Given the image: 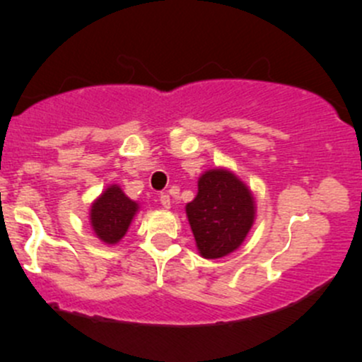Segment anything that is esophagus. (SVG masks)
<instances>
[{
    "label": "esophagus",
    "mask_w": 362,
    "mask_h": 362,
    "mask_svg": "<svg viewBox=\"0 0 362 362\" xmlns=\"http://www.w3.org/2000/svg\"><path fill=\"white\" fill-rule=\"evenodd\" d=\"M160 202H161V206L165 207V209H170V206H172V202H170V195H168V194H161V195H160Z\"/></svg>",
    "instance_id": "esophagus-1"
}]
</instances>
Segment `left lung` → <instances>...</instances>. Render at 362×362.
Masks as SVG:
<instances>
[{"label":"left lung","mask_w":362,"mask_h":362,"mask_svg":"<svg viewBox=\"0 0 362 362\" xmlns=\"http://www.w3.org/2000/svg\"><path fill=\"white\" fill-rule=\"evenodd\" d=\"M185 213L199 253L204 259H221L247 238L255 219V201L233 172L214 168L199 178L197 195Z\"/></svg>","instance_id":"left-lung-1"}]
</instances>
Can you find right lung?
<instances>
[{"label":"right lung","instance_id":"add662e5","mask_svg":"<svg viewBox=\"0 0 362 362\" xmlns=\"http://www.w3.org/2000/svg\"><path fill=\"white\" fill-rule=\"evenodd\" d=\"M138 209V202L129 199L119 185H109L91 204L90 224L103 243L115 245L127 233Z\"/></svg>","mask_w":362,"mask_h":362}]
</instances>
